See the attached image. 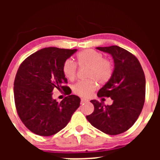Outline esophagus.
I'll list each match as a JSON object with an SVG mask.
<instances>
[{"label":"esophagus","instance_id":"obj_1","mask_svg":"<svg viewBox=\"0 0 160 160\" xmlns=\"http://www.w3.org/2000/svg\"><path fill=\"white\" fill-rule=\"evenodd\" d=\"M89 102V100H88V99H86V98H81V104L86 103V102Z\"/></svg>","mask_w":160,"mask_h":160}]
</instances>
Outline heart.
I'll list each match as a JSON object with an SVG mask.
<instances>
[{
  "instance_id": "heart-1",
  "label": "heart",
  "mask_w": 160,
  "mask_h": 160,
  "mask_svg": "<svg viewBox=\"0 0 160 160\" xmlns=\"http://www.w3.org/2000/svg\"><path fill=\"white\" fill-rule=\"evenodd\" d=\"M103 54L92 49H88L78 52L77 62L80 67H87L86 80L79 81L74 84L72 90L76 95L82 97H89L96 88V82L99 85H104L111 80L113 73V63L111 59L103 58ZM64 75L69 80L76 77L77 65L71 59L64 62Z\"/></svg>"
}]
</instances>
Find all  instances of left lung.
I'll use <instances>...</instances> for the list:
<instances>
[{
	"label": "left lung",
	"mask_w": 160,
	"mask_h": 160,
	"mask_svg": "<svg viewBox=\"0 0 160 160\" xmlns=\"http://www.w3.org/2000/svg\"><path fill=\"white\" fill-rule=\"evenodd\" d=\"M96 49L111 55L114 62L113 76L97 94L98 97H110L113 104L104 105L97 100L90 101L94 111L86 119L104 133L119 135L132 126L142 111L146 89L144 73L136 57L122 47Z\"/></svg>",
	"instance_id": "left-lung-1"
}]
</instances>
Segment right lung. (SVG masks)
I'll list each match as a JSON object with an SVG mask.
<instances>
[{"label": "right lung", "instance_id": "1", "mask_svg": "<svg viewBox=\"0 0 160 160\" xmlns=\"http://www.w3.org/2000/svg\"><path fill=\"white\" fill-rule=\"evenodd\" d=\"M78 49L47 47L29 56L19 66L14 81L16 111L25 126L36 135L50 136L67 126L80 107V98L65 86L63 64ZM66 91L60 103L52 98L54 89Z\"/></svg>", "mask_w": 160, "mask_h": 160}]
</instances>
